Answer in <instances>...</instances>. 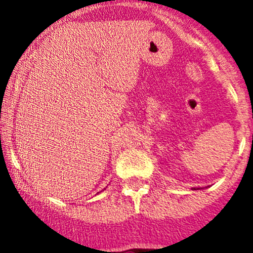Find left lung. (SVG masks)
I'll use <instances>...</instances> for the list:
<instances>
[{"mask_svg": "<svg viewBox=\"0 0 253 253\" xmlns=\"http://www.w3.org/2000/svg\"><path fill=\"white\" fill-rule=\"evenodd\" d=\"M194 190H196V189H195V187H194Z\"/></svg>", "mask_w": 253, "mask_h": 253, "instance_id": "8db88e82", "label": "left lung"}]
</instances>
